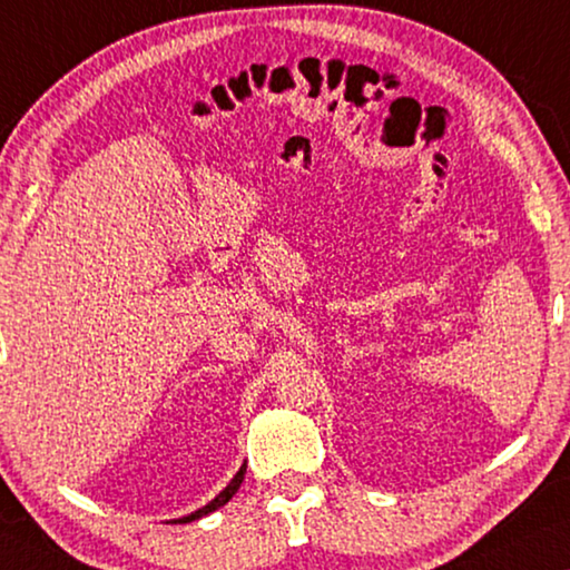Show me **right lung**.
Instances as JSON below:
<instances>
[{
  "instance_id": "obj_1",
  "label": "right lung",
  "mask_w": 570,
  "mask_h": 570,
  "mask_svg": "<svg viewBox=\"0 0 570 570\" xmlns=\"http://www.w3.org/2000/svg\"><path fill=\"white\" fill-rule=\"evenodd\" d=\"M244 471H247V466H242L239 471H236V476L232 479V484L224 489L222 494H218L212 504H206L204 510H198V512H194V514H188V518H183V520H178V522H190V520H198V518H204V514H208V512H214V510H218V507H224L226 502H229V499L236 494V489L242 487V479H244Z\"/></svg>"
}]
</instances>
